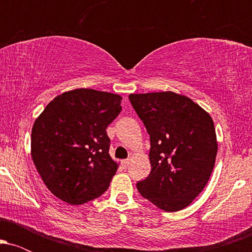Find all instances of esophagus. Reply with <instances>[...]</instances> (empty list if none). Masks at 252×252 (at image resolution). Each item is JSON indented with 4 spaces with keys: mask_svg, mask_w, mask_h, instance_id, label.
<instances>
[{
    "mask_svg": "<svg viewBox=\"0 0 252 252\" xmlns=\"http://www.w3.org/2000/svg\"><path fill=\"white\" fill-rule=\"evenodd\" d=\"M129 163H130V158H126V160H123L122 161V164H123L124 167H128Z\"/></svg>",
    "mask_w": 252,
    "mask_h": 252,
    "instance_id": "1",
    "label": "esophagus"
}]
</instances>
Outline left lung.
Wrapping results in <instances>:
<instances>
[{
    "label": "left lung",
    "instance_id": "1",
    "mask_svg": "<svg viewBox=\"0 0 252 252\" xmlns=\"http://www.w3.org/2000/svg\"><path fill=\"white\" fill-rule=\"evenodd\" d=\"M129 99L150 136L152 170L137 182L143 198L166 212L187 207L207 185L218 142L212 117L173 91L131 94Z\"/></svg>",
    "mask_w": 252,
    "mask_h": 252
}]
</instances>
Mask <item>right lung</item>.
Here are the masks:
<instances>
[{
	"instance_id": "right-lung-1",
	"label": "right lung",
	"mask_w": 252,
	"mask_h": 252,
	"mask_svg": "<svg viewBox=\"0 0 252 252\" xmlns=\"http://www.w3.org/2000/svg\"><path fill=\"white\" fill-rule=\"evenodd\" d=\"M122 97L76 89L51 100L32 128L31 155L43 184L70 205L85 204L109 189L118 163L109 154L106 128Z\"/></svg>"
}]
</instances>
